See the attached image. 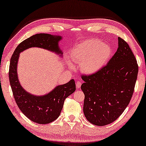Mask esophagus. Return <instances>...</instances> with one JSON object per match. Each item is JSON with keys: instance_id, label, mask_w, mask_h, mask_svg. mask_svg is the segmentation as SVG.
Returning a JSON list of instances; mask_svg holds the SVG:
<instances>
[{"instance_id": "esophagus-1", "label": "esophagus", "mask_w": 146, "mask_h": 146, "mask_svg": "<svg viewBox=\"0 0 146 146\" xmlns=\"http://www.w3.org/2000/svg\"><path fill=\"white\" fill-rule=\"evenodd\" d=\"M81 85H82L81 82H77L76 83V88H80V87H81Z\"/></svg>"}]
</instances>
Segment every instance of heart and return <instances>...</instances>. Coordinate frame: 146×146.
Returning a JSON list of instances; mask_svg holds the SVG:
<instances>
[{
  "label": "heart",
  "mask_w": 146,
  "mask_h": 146,
  "mask_svg": "<svg viewBox=\"0 0 146 146\" xmlns=\"http://www.w3.org/2000/svg\"><path fill=\"white\" fill-rule=\"evenodd\" d=\"M111 46L99 39H92L83 41L76 44L71 50V60L80 63V70L83 73L92 75L105 66L112 56ZM68 65L71 69L74 68L70 61Z\"/></svg>",
  "instance_id": "b5f03b06"
}]
</instances>
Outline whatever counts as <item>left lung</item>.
Here are the masks:
<instances>
[{"mask_svg": "<svg viewBox=\"0 0 146 146\" xmlns=\"http://www.w3.org/2000/svg\"><path fill=\"white\" fill-rule=\"evenodd\" d=\"M137 74L131 49L119 37L117 50L106 66L94 75L82 77L83 113L88 122L104 126L117 119L131 101Z\"/></svg>", "mask_w": 146, "mask_h": 146, "instance_id": "left-lung-1", "label": "left lung"}]
</instances>
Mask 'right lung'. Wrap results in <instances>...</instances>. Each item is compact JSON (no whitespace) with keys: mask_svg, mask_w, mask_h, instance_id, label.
<instances>
[{"mask_svg":"<svg viewBox=\"0 0 146 146\" xmlns=\"http://www.w3.org/2000/svg\"><path fill=\"white\" fill-rule=\"evenodd\" d=\"M63 39L60 35L40 33L21 42L12 54L9 66V81L15 102L21 111L34 122L46 124L60 116L64 100L75 91V80L57 85L48 94L37 95L26 91L19 82L17 65L21 52L31 48H39L54 52L61 58L63 52L59 46Z\"/></svg>","mask_w":146,"mask_h":146,"instance_id":"1","label":"right lung"}]
</instances>
